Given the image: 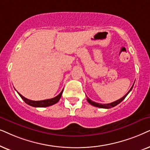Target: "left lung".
Masks as SVG:
<instances>
[{
  "label": "left lung",
  "mask_w": 150,
  "mask_h": 150,
  "mask_svg": "<svg viewBox=\"0 0 150 150\" xmlns=\"http://www.w3.org/2000/svg\"><path fill=\"white\" fill-rule=\"evenodd\" d=\"M133 86H134V85H133ZM133 86H132L131 88L129 89V91L128 92H127L126 95H125L124 96H123L122 98L119 99H118V100L114 101V102H112V103H106V104H101V103H96V102H95V101H92L91 99H90L88 97H87V101H88V103H90V104H91L92 105H93V106L101 108H107V109L115 107V106H116V105H118L119 103H120L121 102V101H122L123 100V99H124L125 98V97H126V96H127V95H128L129 92H130V91H132V89Z\"/></svg>",
  "instance_id": "left-lung-1"
}]
</instances>
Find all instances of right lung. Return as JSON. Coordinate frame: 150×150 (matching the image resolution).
Returning a JSON list of instances; mask_svg holds the SVG:
<instances>
[{"mask_svg": "<svg viewBox=\"0 0 150 150\" xmlns=\"http://www.w3.org/2000/svg\"><path fill=\"white\" fill-rule=\"evenodd\" d=\"M63 93V90L58 95L55 97L54 98L52 99H45V100H42V101H33V100H30V99H28L27 98H25V97H23V95H21L19 93L18 95H20V97H21L22 99H23L24 101L27 103V104L31 105V106L33 107H39V108H43V107H47V106H50V105H52L55 103H57L59 100V99L61 98L62 94Z\"/></svg>", "mask_w": 150, "mask_h": 150, "instance_id": "add662e5", "label": "right lung"}]
</instances>
